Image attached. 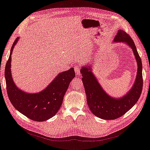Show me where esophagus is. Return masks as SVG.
<instances>
[{"instance_id":"34e87169","label":"esophagus","mask_w":150,"mask_h":150,"mask_svg":"<svg viewBox=\"0 0 150 150\" xmlns=\"http://www.w3.org/2000/svg\"><path fill=\"white\" fill-rule=\"evenodd\" d=\"M75 74H76V75H78V76H80L81 75L80 65H79V64H76L75 65Z\"/></svg>"}]
</instances>
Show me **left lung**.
<instances>
[{
	"label": "left lung",
	"mask_w": 150,
	"mask_h": 150,
	"mask_svg": "<svg viewBox=\"0 0 150 150\" xmlns=\"http://www.w3.org/2000/svg\"><path fill=\"white\" fill-rule=\"evenodd\" d=\"M113 42L128 45L132 48L137 63L135 81L125 96L113 98L108 95L96 79L90 65L82 67L80 70L89 109L95 116L103 120H115L127 112L138 101L143 88L142 61L132 39L125 31L120 29Z\"/></svg>",
	"instance_id": "1"
}]
</instances>
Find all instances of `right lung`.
Instances as JSON below:
<instances>
[{
	"mask_svg": "<svg viewBox=\"0 0 150 150\" xmlns=\"http://www.w3.org/2000/svg\"><path fill=\"white\" fill-rule=\"evenodd\" d=\"M16 38L11 48L6 62L5 77L9 100L18 112L35 121H44L53 117L62 105L64 96L71 80L75 76L74 69L71 68L58 74L49 85L38 93H27L15 84L11 74V54L19 40Z\"/></svg>",
	"mask_w": 150,
	"mask_h": 150,
	"instance_id": "add662e5",
	"label": "right lung"
}]
</instances>
